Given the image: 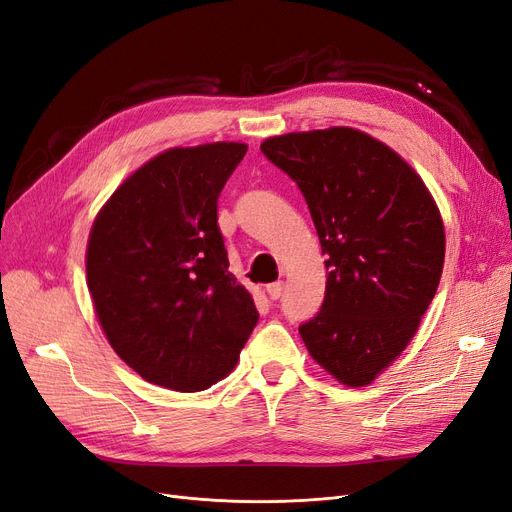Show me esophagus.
Segmentation results:
<instances>
[{"label":"esophagus","instance_id":"esophagus-1","mask_svg":"<svg viewBox=\"0 0 512 512\" xmlns=\"http://www.w3.org/2000/svg\"><path fill=\"white\" fill-rule=\"evenodd\" d=\"M282 289H285V282H282V280H276V282H272V285L266 287L270 299H278L282 295Z\"/></svg>","mask_w":512,"mask_h":512}]
</instances>
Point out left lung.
<instances>
[{"mask_svg":"<svg viewBox=\"0 0 512 512\" xmlns=\"http://www.w3.org/2000/svg\"><path fill=\"white\" fill-rule=\"evenodd\" d=\"M261 151L301 189L327 255L325 301L299 335L337 382L367 386L405 350L437 293V202L394 149L348 126L270 137Z\"/></svg>","mask_w":512,"mask_h":512,"instance_id":"left-lung-1","label":"left lung"}]
</instances>
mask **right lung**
I'll return each mask as SVG.
<instances>
[{
    "instance_id": "right-lung-1",
    "label": "right lung",
    "mask_w": 512,
    "mask_h": 512,
    "mask_svg": "<svg viewBox=\"0 0 512 512\" xmlns=\"http://www.w3.org/2000/svg\"><path fill=\"white\" fill-rule=\"evenodd\" d=\"M244 154V143L225 141L166 149L92 223L94 312L111 348L149 384L211 388L236 367L257 325L217 225V198Z\"/></svg>"
}]
</instances>
